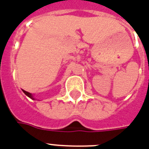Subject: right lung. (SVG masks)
Masks as SVG:
<instances>
[{"instance_id": "right-lung-1", "label": "right lung", "mask_w": 149, "mask_h": 149, "mask_svg": "<svg viewBox=\"0 0 149 149\" xmlns=\"http://www.w3.org/2000/svg\"><path fill=\"white\" fill-rule=\"evenodd\" d=\"M23 92H24V93H25V95L28 96L29 97H30L31 99H32V100H35V98L33 97V96H32V94H31V93H29V92H27V91H23Z\"/></svg>"}]
</instances>
